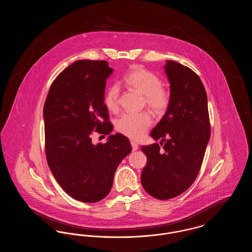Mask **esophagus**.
<instances>
[{
	"label": "esophagus",
	"instance_id": "esophagus-1",
	"mask_svg": "<svg viewBox=\"0 0 252 252\" xmlns=\"http://www.w3.org/2000/svg\"><path fill=\"white\" fill-rule=\"evenodd\" d=\"M130 143H131L132 150H133V151H135V150H137V149L139 148V144H137L136 142L131 141Z\"/></svg>",
	"mask_w": 252,
	"mask_h": 252
}]
</instances>
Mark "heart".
I'll return each mask as SVG.
<instances>
[{"label":"heart","instance_id":"heart-1","mask_svg":"<svg viewBox=\"0 0 252 252\" xmlns=\"http://www.w3.org/2000/svg\"><path fill=\"white\" fill-rule=\"evenodd\" d=\"M124 82L127 88L143 94L144 104L154 113L159 114L167 109L171 94L155 72L142 66H134L124 76ZM120 87L117 84L108 86L103 97L105 107L111 112H117L120 108ZM152 125L149 113L143 111L138 113H125L115 122V127L121 134L139 140Z\"/></svg>","mask_w":252,"mask_h":252}]
</instances>
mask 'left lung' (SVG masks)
<instances>
[{
	"mask_svg": "<svg viewBox=\"0 0 252 252\" xmlns=\"http://www.w3.org/2000/svg\"><path fill=\"white\" fill-rule=\"evenodd\" d=\"M171 90L166 113L152 129L156 141L142 146L147 162L141 176L144 190L158 199L185 192L196 179L211 136L207 94L199 76L190 68L168 60Z\"/></svg>",
	"mask_w": 252,
	"mask_h": 252,
	"instance_id": "left-lung-1",
	"label": "left lung"
}]
</instances>
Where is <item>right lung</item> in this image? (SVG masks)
I'll use <instances>...</instances> for the list:
<instances>
[{"mask_svg": "<svg viewBox=\"0 0 252 252\" xmlns=\"http://www.w3.org/2000/svg\"><path fill=\"white\" fill-rule=\"evenodd\" d=\"M112 71L106 60L75 61L53 81L43 108L50 170L65 192L86 203L108 195L116 169L132 150L119 133L106 144L92 142L93 135H108L113 128L103 102Z\"/></svg>", "mask_w": 252, "mask_h": 252, "instance_id": "1", "label": "right lung"}]
</instances>
